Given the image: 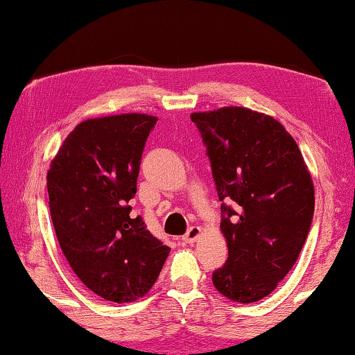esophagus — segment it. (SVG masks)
<instances>
[{
	"label": "esophagus",
	"mask_w": 355,
	"mask_h": 355,
	"mask_svg": "<svg viewBox=\"0 0 355 355\" xmlns=\"http://www.w3.org/2000/svg\"><path fill=\"white\" fill-rule=\"evenodd\" d=\"M200 233H202L200 227H191V228L187 230V233L182 236V241L184 243H189V245H191V243H194L196 239L200 236Z\"/></svg>",
	"instance_id": "1"
}]
</instances>
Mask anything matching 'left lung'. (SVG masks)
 I'll return each mask as SVG.
<instances>
[{
  "instance_id": "obj_1",
  "label": "left lung",
  "mask_w": 355,
  "mask_h": 355,
  "mask_svg": "<svg viewBox=\"0 0 355 355\" xmlns=\"http://www.w3.org/2000/svg\"><path fill=\"white\" fill-rule=\"evenodd\" d=\"M222 202L228 259L211 274L222 295L259 302L293 268L315 211L302 151L284 125L245 107L191 114Z\"/></svg>"
}]
</instances>
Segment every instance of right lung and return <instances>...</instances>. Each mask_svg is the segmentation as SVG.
<instances>
[{
    "label": "right lung",
    "instance_id": "add662e5",
    "mask_svg": "<svg viewBox=\"0 0 355 355\" xmlns=\"http://www.w3.org/2000/svg\"><path fill=\"white\" fill-rule=\"evenodd\" d=\"M156 121L145 114L87 119L65 138L47 173L60 248L81 282L109 302L144 297L171 251L130 207Z\"/></svg>",
    "mask_w": 355,
    "mask_h": 355
}]
</instances>
